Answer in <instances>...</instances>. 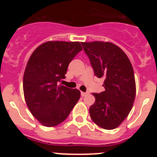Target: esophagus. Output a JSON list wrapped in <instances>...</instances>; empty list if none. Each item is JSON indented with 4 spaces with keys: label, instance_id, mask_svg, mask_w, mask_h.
Segmentation results:
<instances>
[{
    "label": "esophagus",
    "instance_id": "obj_1",
    "mask_svg": "<svg viewBox=\"0 0 157 157\" xmlns=\"http://www.w3.org/2000/svg\"><path fill=\"white\" fill-rule=\"evenodd\" d=\"M89 94V92H81V95L82 96V97H85V96L88 95Z\"/></svg>",
    "mask_w": 157,
    "mask_h": 157
}]
</instances>
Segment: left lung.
Listing matches in <instances>:
<instances>
[{"mask_svg": "<svg viewBox=\"0 0 157 157\" xmlns=\"http://www.w3.org/2000/svg\"><path fill=\"white\" fill-rule=\"evenodd\" d=\"M82 45L94 75L105 78V90L93 94L95 102L90 108L91 119L105 130L116 128L127 117L135 98L132 65L125 52L111 42H82Z\"/></svg>", "mask_w": 157, "mask_h": 157, "instance_id": "obj_1", "label": "left lung"}]
</instances>
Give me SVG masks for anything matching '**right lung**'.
Listing matches in <instances>:
<instances>
[{"mask_svg":"<svg viewBox=\"0 0 157 157\" xmlns=\"http://www.w3.org/2000/svg\"><path fill=\"white\" fill-rule=\"evenodd\" d=\"M82 50L78 41H47L31 54L23 75V93L29 110L43 126L55 127L64 121L79 100V90L59 82Z\"/></svg>","mask_w":157,"mask_h":157,"instance_id":"1","label":"right lung"}]
</instances>
